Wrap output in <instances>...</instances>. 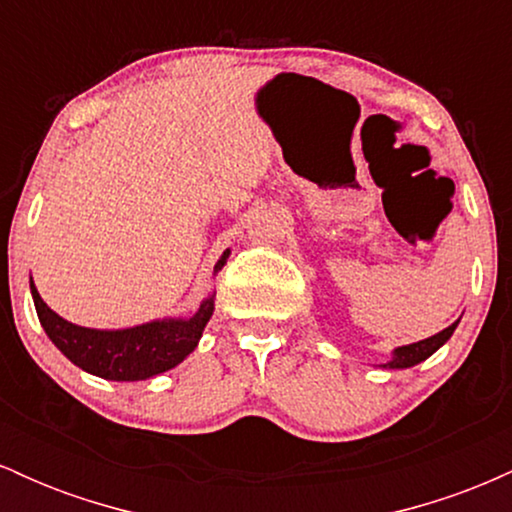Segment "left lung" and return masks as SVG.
Instances as JSON below:
<instances>
[{
  "label": "left lung",
  "instance_id": "1",
  "mask_svg": "<svg viewBox=\"0 0 512 512\" xmlns=\"http://www.w3.org/2000/svg\"><path fill=\"white\" fill-rule=\"evenodd\" d=\"M457 322H460V320H457ZM457 322H452L450 327H445L443 332L433 334V337L421 339V342L409 344V346H399V349L392 351V361H387L383 368H411V366H416V363L426 361L428 356L436 354L440 346H443L452 337Z\"/></svg>",
  "mask_w": 512,
  "mask_h": 512
}]
</instances>
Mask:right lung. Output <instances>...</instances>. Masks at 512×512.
<instances>
[{"label": "right lung", "mask_w": 512, "mask_h": 512, "mask_svg": "<svg viewBox=\"0 0 512 512\" xmlns=\"http://www.w3.org/2000/svg\"><path fill=\"white\" fill-rule=\"evenodd\" d=\"M231 250L216 262L214 274L226 264ZM31 293L40 325L52 344L62 351L74 366L86 373L117 383L154 378L158 373L175 368L197 349L199 337L214 313V296L204 298L192 317H166L146 322L127 330H91L67 322L40 298L31 279Z\"/></svg>", "instance_id": "1"}]
</instances>
